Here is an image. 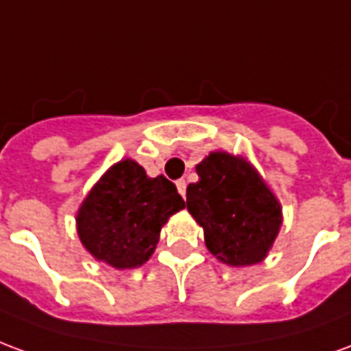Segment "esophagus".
<instances>
[{
  "label": "esophagus",
  "mask_w": 351,
  "mask_h": 351,
  "mask_svg": "<svg viewBox=\"0 0 351 351\" xmlns=\"http://www.w3.org/2000/svg\"><path fill=\"white\" fill-rule=\"evenodd\" d=\"M176 188H178V193L180 195H186V180H176Z\"/></svg>",
  "instance_id": "34e87169"
}]
</instances>
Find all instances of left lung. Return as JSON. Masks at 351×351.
<instances>
[{
    "label": "left lung",
    "mask_w": 351,
    "mask_h": 351,
    "mask_svg": "<svg viewBox=\"0 0 351 351\" xmlns=\"http://www.w3.org/2000/svg\"><path fill=\"white\" fill-rule=\"evenodd\" d=\"M199 180L186 190V206L203 228L214 258L229 267L261 263L282 228V205L243 156L210 152L195 165Z\"/></svg>",
    "instance_id": "left-lung-1"
}]
</instances>
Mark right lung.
<instances>
[{
    "label": "right lung",
    "instance_id": "add662e5",
    "mask_svg": "<svg viewBox=\"0 0 351 351\" xmlns=\"http://www.w3.org/2000/svg\"><path fill=\"white\" fill-rule=\"evenodd\" d=\"M186 203L165 176L150 178L125 158L101 175L77 210L80 244L97 261L118 271L137 269L152 258L161 228Z\"/></svg>",
    "mask_w": 351,
    "mask_h": 351
}]
</instances>
